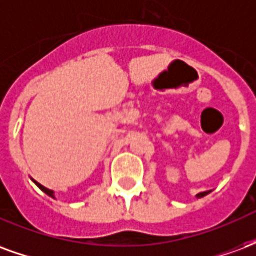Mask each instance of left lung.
I'll return each mask as SVG.
<instances>
[{
  "label": "left lung",
  "instance_id": "1",
  "mask_svg": "<svg viewBox=\"0 0 256 256\" xmlns=\"http://www.w3.org/2000/svg\"><path fill=\"white\" fill-rule=\"evenodd\" d=\"M210 190H207V192H202V193H198V198H203V196H206V194H208Z\"/></svg>",
  "mask_w": 256,
  "mask_h": 256
}]
</instances>
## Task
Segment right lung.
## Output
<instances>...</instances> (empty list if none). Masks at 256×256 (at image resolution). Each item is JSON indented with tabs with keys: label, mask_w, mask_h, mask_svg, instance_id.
Wrapping results in <instances>:
<instances>
[{
	"label": "right lung",
	"mask_w": 256,
	"mask_h": 256,
	"mask_svg": "<svg viewBox=\"0 0 256 256\" xmlns=\"http://www.w3.org/2000/svg\"><path fill=\"white\" fill-rule=\"evenodd\" d=\"M34 182H36V185H38V188L41 189V190H44V192L46 193V194H49V196H50V198H54V196H53V190H50V189L45 188V186H44V185H41V184H40V182H36V181H34Z\"/></svg>",
	"instance_id": "right-lung-1"
}]
</instances>
